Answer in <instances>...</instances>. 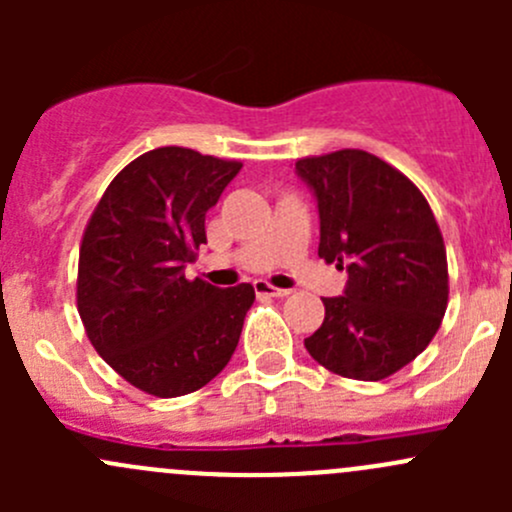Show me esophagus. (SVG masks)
<instances>
[{
  "mask_svg": "<svg viewBox=\"0 0 512 512\" xmlns=\"http://www.w3.org/2000/svg\"><path fill=\"white\" fill-rule=\"evenodd\" d=\"M255 292L257 297H287L289 289H282V287H272L270 282L265 280H257L255 282Z\"/></svg>",
  "mask_w": 512,
  "mask_h": 512,
  "instance_id": "obj_1",
  "label": "esophagus"
}]
</instances>
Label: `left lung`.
<instances>
[{"instance_id":"obj_1","label":"left lung","mask_w":512,"mask_h":512,"mask_svg":"<svg viewBox=\"0 0 512 512\" xmlns=\"http://www.w3.org/2000/svg\"><path fill=\"white\" fill-rule=\"evenodd\" d=\"M319 208V257L347 267L342 297L304 347L344 379L381 381L436 337L448 307V262L431 205L401 170L359 151L299 158Z\"/></svg>"}]
</instances>
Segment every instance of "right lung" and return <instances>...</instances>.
Returning <instances> with one entry per match:
<instances>
[{
    "mask_svg": "<svg viewBox=\"0 0 512 512\" xmlns=\"http://www.w3.org/2000/svg\"><path fill=\"white\" fill-rule=\"evenodd\" d=\"M240 168L193 148L148 151L111 180L84 230L76 307L86 334L113 371L158 399L213 381L255 302L247 282L218 289L185 277L208 242L205 213Z\"/></svg>",
    "mask_w": 512,
    "mask_h": 512,
    "instance_id": "right-lung-1",
    "label": "right lung"
}]
</instances>
